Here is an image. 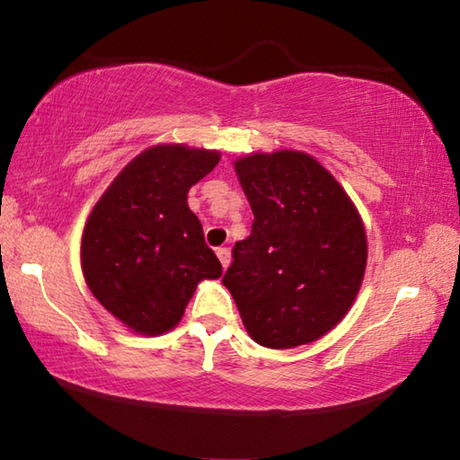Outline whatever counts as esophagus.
Masks as SVG:
<instances>
[{
	"label": "esophagus",
	"mask_w": 460,
	"mask_h": 460,
	"mask_svg": "<svg viewBox=\"0 0 460 460\" xmlns=\"http://www.w3.org/2000/svg\"><path fill=\"white\" fill-rule=\"evenodd\" d=\"M217 258H219L221 266H223L225 270H227L229 261H231V252H229V247H219V249H217Z\"/></svg>",
	"instance_id": "1"
}]
</instances>
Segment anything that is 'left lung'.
<instances>
[{
  "mask_svg": "<svg viewBox=\"0 0 460 460\" xmlns=\"http://www.w3.org/2000/svg\"><path fill=\"white\" fill-rule=\"evenodd\" d=\"M253 211L233 247L223 284L255 342L292 349L337 326L359 292L367 237L351 199L305 152L252 154L235 162Z\"/></svg>",
  "mask_w": 460,
  "mask_h": 460,
  "instance_id": "8db88e82",
  "label": "left lung"
}]
</instances>
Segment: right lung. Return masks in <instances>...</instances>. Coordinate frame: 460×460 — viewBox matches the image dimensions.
<instances>
[{"instance_id": "right-lung-1", "label": "right lung", "mask_w": 460, "mask_h": 460, "mask_svg": "<svg viewBox=\"0 0 460 460\" xmlns=\"http://www.w3.org/2000/svg\"><path fill=\"white\" fill-rule=\"evenodd\" d=\"M219 160L215 150L154 146L93 207L81 241L83 274L93 296L131 331L174 329L200 279L223 274L186 202Z\"/></svg>"}]
</instances>
